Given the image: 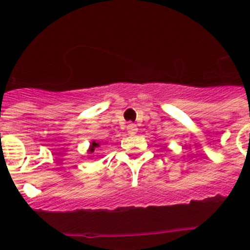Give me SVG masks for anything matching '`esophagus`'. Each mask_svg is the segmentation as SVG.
Segmentation results:
<instances>
[{"label": "esophagus", "instance_id": "1", "mask_svg": "<svg viewBox=\"0 0 250 250\" xmlns=\"http://www.w3.org/2000/svg\"><path fill=\"white\" fill-rule=\"evenodd\" d=\"M127 132L129 133V134H135V133L138 132L137 125H134V123H128V125H127Z\"/></svg>", "mask_w": 250, "mask_h": 250}]
</instances>
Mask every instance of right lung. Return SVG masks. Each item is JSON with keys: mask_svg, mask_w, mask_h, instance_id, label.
Returning <instances> with one entry per match:
<instances>
[{"mask_svg": "<svg viewBox=\"0 0 250 250\" xmlns=\"http://www.w3.org/2000/svg\"><path fill=\"white\" fill-rule=\"evenodd\" d=\"M99 146H100V143H99V141H97V140H93V141H90L89 148H88V151H87V152H88V153H93V152H94L95 150H97L98 147H99Z\"/></svg>", "mask_w": 250, "mask_h": 250, "instance_id": "right-lung-1", "label": "right lung"}]
</instances>
